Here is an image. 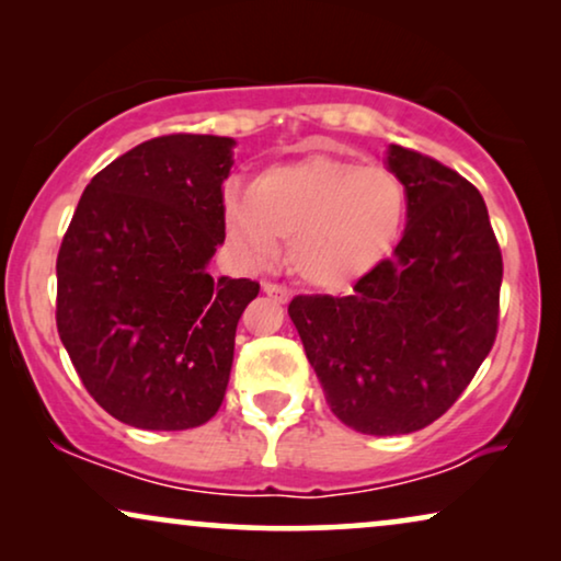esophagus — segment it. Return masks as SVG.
Here are the masks:
<instances>
[{
  "mask_svg": "<svg viewBox=\"0 0 561 561\" xmlns=\"http://www.w3.org/2000/svg\"><path fill=\"white\" fill-rule=\"evenodd\" d=\"M263 290H265L267 296L278 298V301H283V304H286L288 298H290V290L288 288H283V286H278V283H271V280H263Z\"/></svg>",
  "mask_w": 561,
  "mask_h": 561,
  "instance_id": "obj_1",
  "label": "esophagus"
}]
</instances>
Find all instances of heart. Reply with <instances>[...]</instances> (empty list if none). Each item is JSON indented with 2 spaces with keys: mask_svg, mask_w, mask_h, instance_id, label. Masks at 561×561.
<instances>
[{
  "mask_svg": "<svg viewBox=\"0 0 561 561\" xmlns=\"http://www.w3.org/2000/svg\"><path fill=\"white\" fill-rule=\"evenodd\" d=\"M403 211V183L388 168L309 156L257 173L244 198L227 202L225 229L252 265L271 263L288 240L298 278L340 290L386 255Z\"/></svg>",
  "mask_w": 561,
  "mask_h": 561,
  "instance_id": "b5f03b06",
  "label": "heart"
}]
</instances>
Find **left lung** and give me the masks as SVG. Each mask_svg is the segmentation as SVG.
Returning a JSON list of instances; mask_svg holds the SVG:
<instances>
[{"mask_svg": "<svg viewBox=\"0 0 561 561\" xmlns=\"http://www.w3.org/2000/svg\"><path fill=\"white\" fill-rule=\"evenodd\" d=\"M409 225L352 296H296L290 321L344 426L411 434L447 413L493 350L503 257L480 191L439 160L390 145Z\"/></svg>", "mask_w": 561, "mask_h": 561, "instance_id": "8db88e82", "label": "left lung"}]
</instances>
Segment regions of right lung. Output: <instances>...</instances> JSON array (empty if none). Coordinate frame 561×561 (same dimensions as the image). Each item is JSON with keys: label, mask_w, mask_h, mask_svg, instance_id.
<instances>
[{"label": "right lung", "mask_w": 561, "mask_h": 561, "mask_svg": "<svg viewBox=\"0 0 561 561\" xmlns=\"http://www.w3.org/2000/svg\"><path fill=\"white\" fill-rule=\"evenodd\" d=\"M232 140L152 137L99 171L60 242L56 324L83 388L122 424L202 426L225 401L237 321L260 294L214 280Z\"/></svg>", "instance_id": "right-lung-1"}]
</instances>
